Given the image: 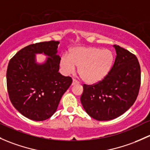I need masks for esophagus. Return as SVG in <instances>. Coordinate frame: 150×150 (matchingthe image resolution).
Wrapping results in <instances>:
<instances>
[{"instance_id":"34e87169","label":"esophagus","mask_w":150,"mask_h":150,"mask_svg":"<svg viewBox=\"0 0 150 150\" xmlns=\"http://www.w3.org/2000/svg\"><path fill=\"white\" fill-rule=\"evenodd\" d=\"M78 83H79V82H78V80H76L75 79L72 80V86H74V85H76V84H78Z\"/></svg>"}]
</instances>
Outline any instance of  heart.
I'll use <instances>...</instances> for the list:
<instances>
[{"mask_svg": "<svg viewBox=\"0 0 150 150\" xmlns=\"http://www.w3.org/2000/svg\"><path fill=\"white\" fill-rule=\"evenodd\" d=\"M113 59V53L108 49L79 47L72 49L69 55H62L60 66L66 74L73 72L76 66L81 79L88 84H93L108 75Z\"/></svg>", "mask_w": 150, "mask_h": 150, "instance_id": "heart-1", "label": "heart"}]
</instances>
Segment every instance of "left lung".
<instances>
[{
    "mask_svg": "<svg viewBox=\"0 0 150 150\" xmlns=\"http://www.w3.org/2000/svg\"><path fill=\"white\" fill-rule=\"evenodd\" d=\"M111 70L100 81L83 85L80 100L86 111L98 121L116 119L125 113L137 98L141 69L135 54L117 45Z\"/></svg>",
    "mask_w": 150,
    "mask_h": 150,
    "instance_id": "1",
    "label": "left lung"
}]
</instances>
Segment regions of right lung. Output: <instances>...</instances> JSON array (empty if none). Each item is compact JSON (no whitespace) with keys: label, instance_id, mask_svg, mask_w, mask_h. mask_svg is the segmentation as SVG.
Wrapping results in <instances>:
<instances>
[{"label":"right lung","instance_id":"1","mask_svg":"<svg viewBox=\"0 0 150 150\" xmlns=\"http://www.w3.org/2000/svg\"><path fill=\"white\" fill-rule=\"evenodd\" d=\"M59 42H39L25 47L9 61L6 72L9 98L16 109L34 121H44L56 111L63 94L72 84L70 77L59 71ZM48 55L43 65L35 63V54Z\"/></svg>","mask_w":150,"mask_h":150}]
</instances>
